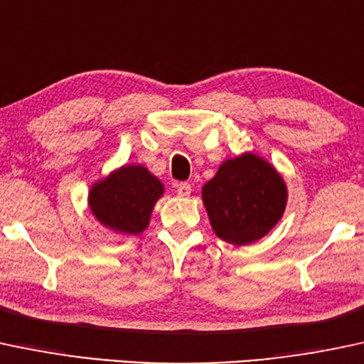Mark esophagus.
I'll return each mask as SVG.
<instances>
[{
	"mask_svg": "<svg viewBox=\"0 0 364 364\" xmlns=\"http://www.w3.org/2000/svg\"><path fill=\"white\" fill-rule=\"evenodd\" d=\"M191 193H193V187H191V183L182 182L177 186V194L181 196V198H189Z\"/></svg>",
	"mask_w": 364,
	"mask_h": 364,
	"instance_id": "obj_1",
	"label": "esophagus"
}]
</instances>
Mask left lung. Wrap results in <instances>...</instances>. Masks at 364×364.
<instances>
[{"mask_svg":"<svg viewBox=\"0 0 364 364\" xmlns=\"http://www.w3.org/2000/svg\"><path fill=\"white\" fill-rule=\"evenodd\" d=\"M203 203L215 234L234 246L261 239L279 223L287 204V187L263 158L244 153L222 163L203 186Z\"/></svg>","mask_w":364,"mask_h":364,"instance_id":"obj_1","label":"left lung"}]
</instances>
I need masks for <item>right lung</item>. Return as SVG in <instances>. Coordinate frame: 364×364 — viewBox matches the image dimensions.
Wrapping results in <instances>:
<instances>
[{
  "mask_svg": "<svg viewBox=\"0 0 364 364\" xmlns=\"http://www.w3.org/2000/svg\"><path fill=\"white\" fill-rule=\"evenodd\" d=\"M163 196V183L141 165L122 166L91 187L89 208L101 225L120 234H141Z\"/></svg>",
  "mask_w": 364,
  "mask_h": 364,
  "instance_id": "obj_1",
  "label": "right lung"
}]
</instances>
